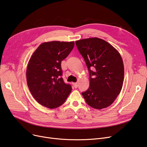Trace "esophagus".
<instances>
[{
  "label": "esophagus",
  "mask_w": 147,
  "mask_h": 147,
  "mask_svg": "<svg viewBox=\"0 0 147 147\" xmlns=\"http://www.w3.org/2000/svg\"><path fill=\"white\" fill-rule=\"evenodd\" d=\"M73 86H74V87L75 88H77L78 87V83H73Z\"/></svg>",
  "instance_id": "34e87169"
}]
</instances>
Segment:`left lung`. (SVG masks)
<instances>
[{
  "label": "left lung",
  "instance_id": "8db88e82",
  "mask_svg": "<svg viewBox=\"0 0 147 147\" xmlns=\"http://www.w3.org/2000/svg\"><path fill=\"white\" fill-rule=\"evenodd\" d=\"M76 44L89 73L90 86L82 93L83 98L94 109L108 107L123 86L124 65L120 54L110 43L98 37L77 40Z\"/></svg>",
  "mask_w": 147,
  "mask_h": 147
}]
</instances>
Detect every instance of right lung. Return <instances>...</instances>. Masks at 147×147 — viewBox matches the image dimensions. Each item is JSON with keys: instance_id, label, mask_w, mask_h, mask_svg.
<instances>
[{"instance_id": "obj_1", "label": "right lung", "mask_w": 147, "mask_h": 147, "mask_svg": "<svg viewBox=\"0 0 147 147\" xmlns=\"http://www.w3.org/2000/svg\"><path fill=\"white\" fill-rule=\"evenodd\" d=\"M74 42L52 41L42 43L31 57L26 78L31 94L37 102L49 109L63 104L71 86L62 78L61 63L74 48Z\"/></svg>"}]
</instances>
